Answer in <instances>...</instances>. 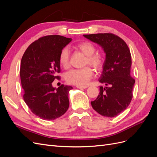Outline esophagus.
I'll return each instance as SVG.
<instances>
[{
	"label": "esophagus",
	"mask_w": 157,
	"mask_h": 157,
	"mask_svg": "<svg viewBox=\"0 0 157 157\" xmlns=\"http://www.w3.org/2000/svg\"><path fill=\"white\" fill-rule=\"evenodd\" d=\"M76 87H77V88H79V89H85L88 88L87 86H76Z\"/></svg>",
	"instance_id": "1"
}]
</instances>
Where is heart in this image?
<instances>
[{
	"label": "heart",
	"mask_w": 157,
	"mask_h": 157,
	"mask_svg": "<svg viewBox=\"0 0 157 157\" xmlns=\"http://www.w3.org/2000/svg\"><path fill=\"white\" fill-rule=\"evenodd\" d=\"M75 48L86 56L84 65H90L96 71L102 69L105 62V57L101 52H96V46L90 41H84L75 46ZM70 52L67 47L61 50L59 56V62L61 67L67 69L69 66ZM94 75L93 69L89 67H83L78 69H71L65 75V80L71 84L77 86H84L88 83Z\"/></svg>",
	"instance_id": "b5f03b06"
}]
</instances>
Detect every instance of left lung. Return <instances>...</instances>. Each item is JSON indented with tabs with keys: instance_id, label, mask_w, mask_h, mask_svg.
Segmentation results:
<instances>
[{
	"instance_id": "left-lung-1",
	"label": "left lung",
	"mask_w": 157,
	"mask_h": 157,
	"mask_svg": "<svg viewBox=\"0 0 157 157\" xmlns=\"http://www.w3.org/2000/svg\"><path fill=\"white\" fill-rule=\"evenodd\" d=\"M84 36L100 45L106 54L99 82L108 87H99V95L91 101V105L99 115L117 117L130 105L133 97L135 80L130 74V49L124 40L111 33L84 35Z\"/></svg>"
}]
</instances>
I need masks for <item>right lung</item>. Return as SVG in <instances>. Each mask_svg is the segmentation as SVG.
I'll return each instance as SVG.
<instances>
[{
    "instance_id": "right-lung-1",
    "label": "right lung",
    "mask_w": 157,
    "mask_h": 157,
    "mask_svg": "<svg viewBox=\"0 0 157 157\" xmlns=\"http://www.w3.org/2000/svg\"><path fill=\"white\" fill-rule=\"evenodd\" d=\"M71 41L58 35H47L33 42L21 61L20 78L23 99L33 113L42 119L52 121L62 116L69 106L68 94L73 88L61 84L52 86L60 80L59 54Z\"/></svg>"
}]
</instances>
